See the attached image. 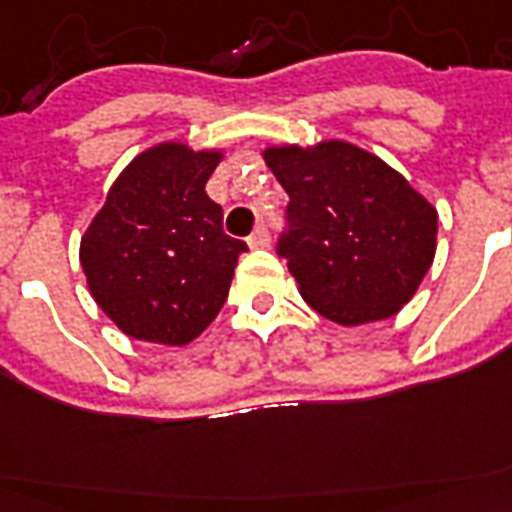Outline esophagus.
<instances>
[{"label":"esophagus","mask_w":512,"mask_h":512,"mask_svg":"<svg viewBox=\"0 0 512 512\" xmlns=\"http://www.w3.org/2000/svg\"><path fill=\"white\" fill-rule=\"evenodd\" d=\"M269 243H272V237H269L267 227H256L253 229V235L248 237V245H251V248H269Z\"/></svg>","instance_id":"esophagus-1"}]
</instances>
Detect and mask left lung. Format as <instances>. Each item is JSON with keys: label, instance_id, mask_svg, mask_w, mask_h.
<instances>
[{"label": "left lung", "instance_id": "left-lung-1", "mask_svg": "<svg viewBox=\"0 0 512 512\" xmlns=\"http://www.w3.org/2000/svg\"><path fill=\"white\" fill-rule=\"evenodd\" d=\"M264 160L288 192L277 253L304 301L339 326L392 318L433 264V205L347 141L269 146Z\"/></svg>", "mask_w": 512, "mask_h": 512}]
</instances>
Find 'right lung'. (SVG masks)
Segmentation results:
<instances>
[{
  "mask_svg": "<svg viewBox=\"0 0 512 512\" xmlns=\"http://www.w3.org/2000/svg\"><path fill=\"white\" fill-rule=\"evenodd\" d=\"M219 162L221 152L173 141L146 149L87 227L79 261L93 299L122 334L181 347L224 307L248 245L224 235V211L205 192Z\"/></svg>",
  "mask_w": 512,
  "mask_h": 512,
  "instance_id": "add662e5",
  "label": "right lung"
}]
</instances>
